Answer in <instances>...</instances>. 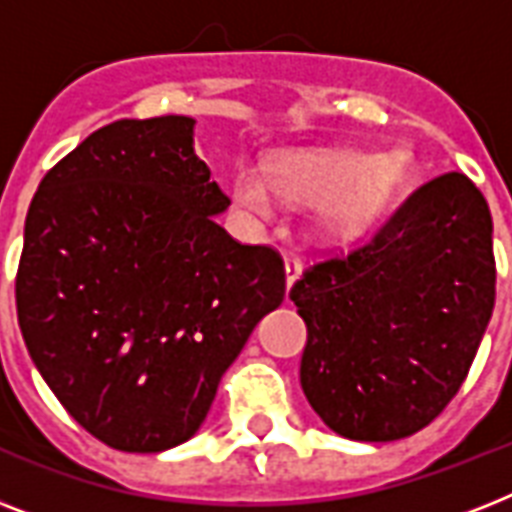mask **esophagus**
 Here are the masks:
<instances>
[{
	"instance_id": "obj_1",
	"label": "esophagus",
	"mask_w": 512,
	"mask_h": 512,
	"mask_svg": "<svg viewBox=\"0 0 512 512\" xmlns=\"http://www.w3.org/2000/svg\"><path fill=\"white\" fill-rule=\"evenodd\" d=\"M284 271H287V287H292L297 279H300V273H303V263H300V257L287 252L284 255Z\"/></svg>"
}]
</instances>
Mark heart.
<instances>
[{"instance_id":"1","label":"heart","mask_w":512,"mask_h":512,"mask_svg":"<svg viewBox=\"0 0 512 512\" xmlns=\"http://www.w3.org/2000/svg\"><path fill=\"white\" fill-rule=\"evenodd\" d=\"M409 164L404 154H358L303 148L271 156L265 167L244 164L233 175V199L257 217H271L276 201L316 207L324 236L350 241L364 236L404 188Z\"/></svg>"}]
</instances>
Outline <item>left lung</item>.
<instances>
[{
  "mask_svg": "<svg viewBox=\"0 0 512 512\" xmlns=\"http://www.w3.org/2000/svg\"><path fill=\"white\" fill-rule=\"evenodd\" d=\"M492 212L460 172L409 196L372 241L311 265L300 385L337 436L398 441L444 412L494 308Z\"/></svg>",
  "mask_w": 512,
  "mask_h": 512,
  "instance_id": "obj_1",
  "label": "left lung"
}]
</instances>
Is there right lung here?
<instances>
[{"instance_id":"1","label":"right lung","mask_w":512,"mask_h":512,"mask_svg":"<svg viewBox=\"0 0 512 512\" xmlns=\"http://www.w3.org/2000/svg\"><path fill=\"white\" fill-rule=\"evenodd\" d=\"M191 116L119 119L31 199L15 303L28 356L87 433L154 454L201 428L284 260L215 223L231 199L193 154Z\"/></svg>"}]
</instances>
